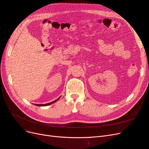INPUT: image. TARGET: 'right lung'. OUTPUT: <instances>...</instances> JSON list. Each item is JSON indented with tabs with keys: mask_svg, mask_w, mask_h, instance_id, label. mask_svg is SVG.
<instances>
[{
	"mask_svg": "<svg viewBox=\"0 0 149 149\" xmlns=\"http://www.w3.org/2000/svg\"><path fill=\"white\" fill-rule=\"evenodd\" d=\"M61 97V96L60 97H58L57 100H55L54 101H53V102H49V103H47V104H35V105H36V106H48V105H50V104H53V103H54V102H56L58 100H59V99Z\"/></svg>",
	"mask_w": 149,
	"mask_h": 149,
	"instance_id": "obj_1",
	"label": "right lung"
}]
</instances>
